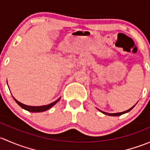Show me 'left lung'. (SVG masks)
Here are the masks:
<instances>
[{
    "mask_svg": "<svg viewBox=\"0 0 150 150\" xmlns=\"http://www.w3.org/2000/svg\"><path fill=\"white\" fill-rule=\"evenodd\" d=\"M135 105H136V104H135ZM135 105L133 106V107H131V108H130L129 110H126V111L122 112H119V113H107V112H105L101 111V110H99V111H101L102 113H104V114L107 115H110V116H119V115H122V114H125V113H126V112H129V111H131V110H132V109L134 108V107H135Z\"/></svg>",
    "mask_w": 150,
    "mask_h": 150,
    "instance_id": "8db88e82",
    "label": "left lung"
}]
</instances>
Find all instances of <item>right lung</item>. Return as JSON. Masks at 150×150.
<instances>
[{"mask_svg":"<svg viewBox=\"0 0 150 150\" xmlns=\"http://www.w3.org/2000/svg\"><path fill=\"white\" fill-rule=\"evenodd\" d=\"M13 99H14V98H13ZM59 99H60V98H59V99H57V101H55V102H53V103L48 104V105L40 106V107H32V106L25 105V104H22V103H21V102H18V101L16 100V99H14V100H15V102H16V103H17L19 106H20L21 107H22V108L25 109V110H28V111H29V112H40L46 111V110H48V109H50V108H51V107H52L54 105V104H57V102H59Z\"/></svg>","mask_w":150,"mask_h":150,"instance_id":"right-lung-1","label":"right lung"}]
</instances>
